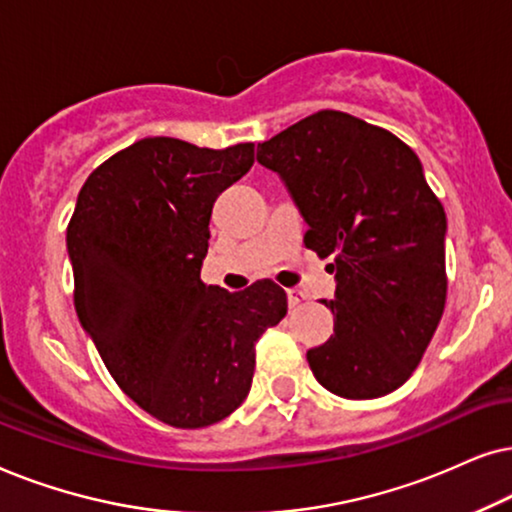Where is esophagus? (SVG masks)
<instances>
[{
	"label": "esophagus",
	"mask_w": 512,
	"mask_h": 512,
	"mask_svg": "<svg viewBox=\"0 0 512 512\" xmlns=\"http://www.w3.org/2000/svg\"><path fill=\"white\" fill-rule=\"evenodd\" d=\"M304 299H306V295H304L302 290H297V288H290L288 290V304L290 306H299V304L304 302Z\"/></svg>",
	"instance_id": "esophagus-1"
}]
</instances>
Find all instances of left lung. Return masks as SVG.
Segmentation results:
<instances>
[{
	"label": "left lung",
	"mask_w": 512,
	"mask_h": 512,
	"mask_svg": "<svg viewBox=\"0 0 512 512\" xmlns=\"http://www.w3.org/2000/svg\"><path fill=\"white\" fill-rule=\"evenodd\" d=\"M304 222V243L332 257L335 335L306 353L313 377L349 400L403 386L447 297L442 203L419 156L393 133L323 109L257 145Z\"/></svg>",
	"instance_id": "1"
}]
</instances>
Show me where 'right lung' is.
I'll use <instances>...</instances> for the list:
<instances>
[{
    "label": "right lung",
    "instance_id": "1",
    "mask_svg": "<svg viewBox=\"0 0 512 512\" xmlns=\"http://www.w3.org/2000/svg\"><path fill=\"white\" fill-rule=\"evenodd\" d=\"M255 145L145 138L88 175L67 227L74 309L102 363L142 410L203 428L248 398L255 342L288 313L274 281L227 292L201 281L213 203Z\"/></svg>",
    "mask_w": 512,
    "mask_h": 512
}]
</instances>
